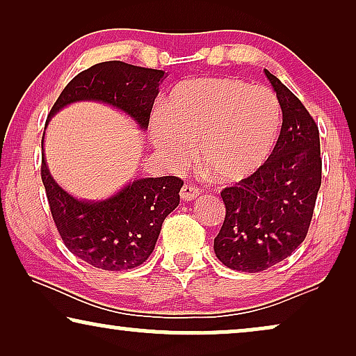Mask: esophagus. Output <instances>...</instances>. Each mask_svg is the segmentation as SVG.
<instances>
[{
	"label": "esophagus",
	"mask_w": 356,
	"mask_h": 356,
	"mask_svg": "<svg viewBox=\"0 0 356 356\" xmlns=\"http://www.w3.org/2000/svg\"><path fill=\"white\" fill-rule=\"evenodd\" d=\"M199 194H201V189L197 186H194V184H184L179 196H181L183 201H193V199H196Z\"/></svg>",
	"instance_id": "1"
}]
</instances>
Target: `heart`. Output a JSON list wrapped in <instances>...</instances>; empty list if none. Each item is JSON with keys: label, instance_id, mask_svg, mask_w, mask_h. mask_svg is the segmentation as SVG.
<instances>
[{"label": "heart", "instance_id": "heart-1", "mask_svg": "<svg viewBox=\"0 0 356 356\" xmlns=\"http://www.w3.org/2000/svg\"><path fill=\"white\" fill-rule=\"evenodd\" d=\"M280 105L274 92L230 77L179 82L162 100L152 120L155 147L172 163L199 159L220 183L254 175L275 147Z\"/></svg>", "mask_w": 356, "mask_h": 356}]
</instances>
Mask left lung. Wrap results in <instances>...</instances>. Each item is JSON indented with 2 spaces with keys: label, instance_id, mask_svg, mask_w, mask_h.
Here are the masks:
<instances>
[{
  "label": "left lung",
  "instance_id": "obj_1",
  "mask_svg": "<svg viewBox=\"0 0 356 356\" xmlns=\"http://www.w3.org/2000/svg\"><path fill=\"white\" fill-rule=\"evenodd\" d=\"M282 108V129L266 163L222 189L225 220L213 240L222 264L261 272L289 257L308 233L321 188L319 129L298 97L266 70Z\"/></svg>",
  "mask_w": 356,
  "mask_h": 356
}]
</instances>
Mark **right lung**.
I'll use <instances>...</instances> for the list:
<instances>
[{"label":"right lung","instance_id":"right-lung-1","mask_svg":"<svg viewBox=\"0 0 356 356\" xmlns=\"http://www.w3.org/2000/svg\"><path fill=\"white\" fill-rule=\"evenodd\" d=\"M165 76L160 70L123 61L99 63L79 72L63 89L48 120L72 102L97 100L123 110L140 129H147ZM40 173L51 217L65 246L87 264L116 272L134 269L147 261L165 217L179 204L183 186L178 177L134 179L110 199L89 202L72 197L58 186L43 155Z\"/></svg>","mask_w":356,"mask_h":356}]
</instances>
